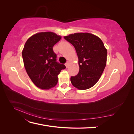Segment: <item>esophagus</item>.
Segmentation results:
<instances>
[{"instance_id":"obj_1","label":"esophagus","mask_w":134,"mask_h":134,"mask_svg":"<svg viewBox=\"0 0 134 134\" xmlns=\"http://www.w3.org/2000/svg\"><path fill=\"white\" fill-rule=\"evenodd\" d=\"M69 62H67L66 63H65V66L66 68H68L69 66Z\"/></svg>"}]
</instances>
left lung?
<instances>
[{
  "label": "left lung",
  "mask_w": 134,
  "mask_h": 134,
  "mask_svg": "<svg viewBox=\"0 0 134 134\" xmlns=\"http://www.w3.org/2000/svg\"><path fill=\"white\" fill-rule=\"evenodd\" d=\"M64 38L74 46L79 71L71 76L73 86L80 90L91 88L98 82L106 66L107 51L98 37L89 33H76Z\"/></svg>",
  "instance_id": "obj_1"
}]
</instances>
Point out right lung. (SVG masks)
I'll use <instances>...</instances> for the list:
<instances>
[{"label":"right lung","mask_w":134,"mask_h":134,"mask_svg":"<svg viewBox=\"0 0 134 134\" xmlns=\"http://www.w3.org/2000/svg\"><path fill=\"white\" fill-rule=\"evenodd\" d=\"M60 36L50 32H40L27 40L22 51L26 70L33 83L42 90H48L58 83V75L65 69L64 64L56 62L53 46Z\"/></svg>","instance_id":"right-lung-1"}]
</instances>
